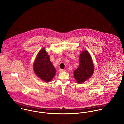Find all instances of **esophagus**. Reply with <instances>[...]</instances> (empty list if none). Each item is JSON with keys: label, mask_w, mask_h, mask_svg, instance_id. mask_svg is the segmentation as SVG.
<instances>
[{"label": "esophagus", "mask_w": 124, "mask_h": 124, "mask_svg": "<svg viewBox=\"0 0 124 124\" xmlns=\"http://www.w3.org/2000/svg\"><path fill=\"white\" fill-rule=\"evenodd\" d=\"M65 70H63V69H60L59 70V72H65Z\"/></svg>", "instance_id": "obj_1"}]
</instances>
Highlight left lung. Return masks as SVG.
Segmentation results:
<instances>
[{"label":"left lung","instance_id":"8db88e82","mask_svg":"<svg viewBox=\"0 0 124 124\" xmlns=\"http://www.w3.org/2000/svg\"><path fill=\"white\" fill-rule=\"evenodd\" d=\"M94 71V64L89 52L82 51L79 56V65L74 71V78L78 83H82L92 76Z\"/></svg>","mask_w":124,"mask_h":124}]
</instances>
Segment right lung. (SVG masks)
<instances>
[{
    "label": "right lung",
    "mask_w": 124,
    "mask_h": 124,
    "mask_svg": "<svg viewBox=\"0 0 124 124\" xmlns=\"http://www.w3.org/2000/svg\"><path fill=\"white\" fill-rule=\"evenodd\" d=\"M33 69L37 76L46 82H49L55 76L56 70L50 61L45 48H42L39 52L34 62Z\"/></svg>",
    "instance_id": "1"
}]
</instances>
